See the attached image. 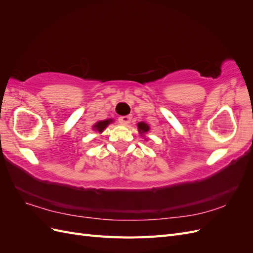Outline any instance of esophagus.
Segmentation results:
<instances>
[{
    "instance_id": "obj_1",
    "label": "esophagus",
    "mask_w": 253,
    "mask_h": 253,
    "mask_svg": "<svg viewBox=\"0 0 253 253\" xmlns=\"http://www.w3.org/2000/svg\"><path fill=\"white\" fill-rule=\"evenodd\" d=\"M131 120H132V117L129 116V115H126V116H121L118 118L119 124L122 126H127L129 122H131Z\"/></svg>"
}]
</instances>
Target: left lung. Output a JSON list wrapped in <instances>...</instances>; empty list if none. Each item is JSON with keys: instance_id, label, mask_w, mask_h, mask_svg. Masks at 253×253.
Wrapping results in <instances>:
<instances>
[{"instance_id": "left-lung-1", "label": "left lung", "mask_w": 253, "mask_h": 253, "mask_svg": "<svg viewBox=\"0 0 253 253\" xmlns=\"http://www.w3.org/2000/svg\"><path fill=\"white\" fill-rule=\"evenodd\" d=\"M137 126H138L140 133H145V132H148L149 129H150L149 126L147 124H144V122H139V124L137 125Z\"/></svg>"}]
</instances>
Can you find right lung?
<instances>
[{"mask_svg":"<svg viewBox=\"0 0 253 253\" xmlns=\"http://www.w3.org/2000/svg\"><path fill=\"white\" fill-rule=\"evenodd\" d=\"M112 121H113L112 119H109V120H103V121H98L97 124L94 126V128H95V129H97V131H98L99 133H101V132L103 131V129L111 124Z\"/></svg>","mask_w":253,"mask_h":253,"instance_id":"obj_1","label":"right lung"}]
</instances>
